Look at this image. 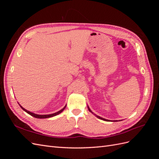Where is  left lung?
Instances as JSON below:
<instances>
[{
    "label": "left lung",
    "instance_id": "8db88e82",
    "mask_svg": "<svg viewBox=\"0 0 159 159\" xmlns=\"http://www.w3.org/2000/svg\"><path fill=\"white\" fill-rule=\"evenodd\" d=\"M88 107V110L90 112H91L92 113V111H91V109L89 108V107ZM96 117H97L98 118H99V119H102V120H103V121H109V120H107V119H103V118H102V117H99V116H98V115H96Z\"/></svg>",
    "mask_w": 159,
    "mask_h": 159
}]
</instances>
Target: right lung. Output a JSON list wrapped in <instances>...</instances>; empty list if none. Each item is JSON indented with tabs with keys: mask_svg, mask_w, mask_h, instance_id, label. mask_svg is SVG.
<instances>
[{
	"mask_svg": "<svg viewBox=\"0 0 159 159\" xmlns=\"http://www.w3.org/2000/svg\"><path fill=\"white\" fill-rule=\"evenodd\" d=\"M20 106L21 107V108H22L24 111H26L27 113L30 114V115H32V116H33L34 117L39 118V119H45V118H49V117H54V116H56V115H57L60 114V113H61V112L63 111L65 109V108H66V106H65L63 109H61L60 111H57V112H56V113H53V114H50V115H37V114H34V113H31V112H30V111H27V110L25 109H24V108L21 106V105H20Z\"/></svg>",
	"mask_w": 159,
	"mask_h": 159,
	"instance_id": "1",
	"label": "right lung"
}]
</instances>
